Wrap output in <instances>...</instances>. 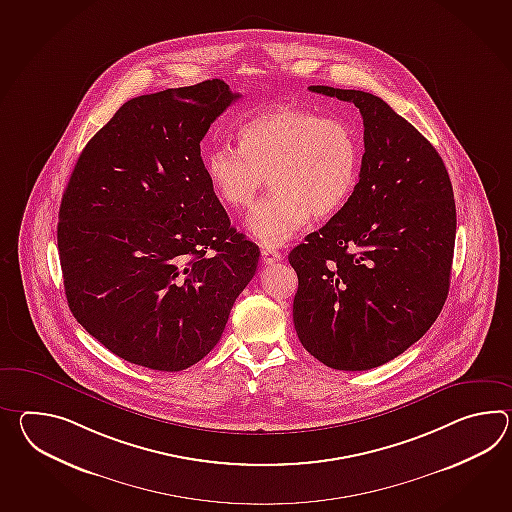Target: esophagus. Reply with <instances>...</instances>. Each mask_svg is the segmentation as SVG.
Listing matches in <instances>:
<instances>
[{
    "label": "esophagus",
    "mask_w": 512,
    "mask_h": 512,
    "mask_svg": "<svg viewBox=\"0 0 512 512\" xmlns=\"http://www.w3.org/2000/svg\"><path fill=\"white\" fill-rule=\"evenodd\" d=\"M261 257L264 264H273V262H279L283 259V255L279 251L270 250V248H262Z\"/></svg>",
    "instance_id": "obj_1"
}]
</instances>
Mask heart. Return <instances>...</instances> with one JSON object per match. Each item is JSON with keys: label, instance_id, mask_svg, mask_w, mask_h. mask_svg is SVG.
Masks as SVG:
<instances>
[{"label": "heart", "instance_id": "b5f03b06", "mask_svg": "<svg viewBox=\"0 0 512 512\" xmlns=\"http://www.w3.org/2000/svg\"><path fill=\"white\" fill-rule=\"evenodd\" d=\"M362 150L341 119L275 108L240 128L239 147L218 145L205 156V172L220 202L250 209L270 178L273 193L257 205L248 229L264 246H283L308 218L336 215L360 178Z\"/></svg>", "mask_w": 512, "mask_h": 512}]
</instances>
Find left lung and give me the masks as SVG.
<instances>
[{
  "label": "left lung",
  "instance_id": "1",
  "mask_svg": "<svg viewBox=\"0 0 512 512\" xmlns=\"http://www.w3.org/2000/svg\"><path fill=\"white\" fill-rule=\"evenodd\" d=\"M364 119L360 180L329 222L290 251L294 325L321 364L367 371L421 340L443 308L455 202L443 159L373 93L310 86Z\"/></svg>",
  "mask_w": 512,
  "mask_h": 512
}]
</instances>
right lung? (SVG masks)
<instances>
[{
	"label": "right lung",
	"instance_id": "add662e5",
	"mask_svg": "<svg viewBox=\"0 0 512 512\" xmlns=\"http://www.w3.org/2000/svg\"><path fill=\"white\" fill-rule=\"evenodd\" d=\"M224 80L141 95L91 137L58 213L75 319L130 364L200 362L257 270L259 246L231 228L200 156L239 99Z\"/></svg>",
	"mask_w": 512,
	"mask_h": 512
}]
</instances>
